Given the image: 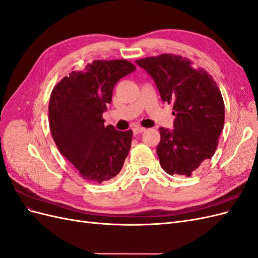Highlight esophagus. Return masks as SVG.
Segmentation results:
<instances>
[{
	"instance_id": "esophagus-1",
	"label": "esophagus",
	"mask_w": 258,
	"mask_h": 258,
	"mask_svg": "<svg viewBox=\"0 0 258 258\" xmlns=\"http://www.w3.org/2000/svg\"><path fill=\"white\" fill-rule=\"evenodd\" d=\"M132 131H134V134H135V135H140V134H142V132H144V131H145V128H143V127H140V126H137V127H135L134 129H132Z\"/></svg>"
}]
</instances>
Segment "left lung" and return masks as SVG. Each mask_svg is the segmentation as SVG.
Returning <instances> with one entry per match:
<instances>
[{"label":"left lung","instance_id":"8db88e82","mask_svg":"<svg viewBox=\"0 0 258 258\" xmlns=\"http://www.w3.org/2000/svg\"><path fill=\"white\" fill-rule=\"evenodd\" d=\"M136 62L153 77L163 102L173 105L174 128H159L160 166L170 175L190 176L216 151L225 120L221 90L206 70L178 54Z\"/></svg>","mask_w":258,"mask_h":258}]
</instances>
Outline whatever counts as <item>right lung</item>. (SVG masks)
Segmentation results:
<instances>
[{"label": "right lung", "mask_w": 258, "mask_h": 258, "mask_svg": "<svg viewBox=\"0 0 258 258\" xmlns=\"http://www.w3.org/2000/svg\"><path fill=\"white\" fill-rule=\"evenodd\" d=\"M136 70L127 60H95L54 86L49 128L54 143L80 175L102 183L119 173L129 154L132 131L104 126L103 112L115 84Z\"/></svg>", "instance_id": "obj_1"}]
</instances>
